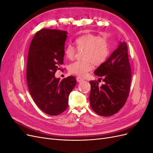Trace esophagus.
Instances as JSON below:
<instances>
[{
    "label": "esophagus",
    "mask_w": 153,
    "mask_h": 153,
    "mask_svg": "<svg viewBox=\"0 0 153 153\" xmlns=\"http://www.w3.org/2000/svg\"><path fill=\"white\" fill-rule=\"evenodd\" d=\"M76 79V81H77L78 82H82L83 80H84V79H83L82 78H81V77H80V76H77Z\"/></svg>",
    "instance_id": "esophagus-1"
}]
</instances>
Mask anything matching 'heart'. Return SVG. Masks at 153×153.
Returning <instances> with one entry per match:
<instances>
[{
	"instance_id": "heart-1",
	"label": "heart",
	"mask_w": 153,
	"mask_h": 153,
	"mask_svg": "<svg viewBox=\"0 0 153 153\" xmlns=\"http://www.w3.org/2000/svg\"><path fill=\"white\" fill-rule=\"evenodd\" d=\"M76 48L82 52V61H76L69 64L70 73L80 76H85L92 70V63L96 66L103 64L110 53V44L106 37L87 34L77 38L75 41ZM76 48L71 45H68L64 49V55L71 60L75 57Z\"/></svg>"
}]
</instances>
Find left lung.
<instances>
[{"mask_svg":"<svg viewBox=\"0 0 153 153\" xmlns=\"http://www.w3.org/2000/svg\"><path fill=\"white\" fill-rule=\"evenodd\" d=\"M94 74L103 79L105 84L99 86L96 80L89 82V101L91 108L101 116H110L124 105L129 93L131 69L128 48L125 42L119 47L106 61L97 68Z\"/></svg>","mask_w":153,"mask_h":153,"instance_id":"8db88e82","label":"left lung"}]
</instances>
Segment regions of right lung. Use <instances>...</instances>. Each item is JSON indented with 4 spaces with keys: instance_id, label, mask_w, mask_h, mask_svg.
<instances>
[{
    "instance_id": "obj_1",
    "label": "right lung",
    "mask_w": 153,
    "mask_h": 153,
    "mask_svg": "<svg viewBox=\"0 0 153 153\" xmlns=\"http://www.w3.org/2000/svg\"><path fill=\"white\" fill-rule=\"evenodd\" d=\"M67 32L43 29L32 39L27 64V82L37 106L50 115H57L68 108L69 95L76 80L69 76L62 80L55 77L64 63Z\"/></svg>"
}]
</instances>
